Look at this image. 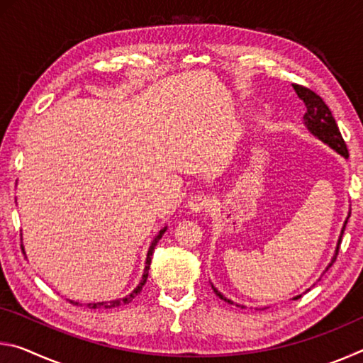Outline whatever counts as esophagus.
<instances>
[{"label": "esophagus", "instance_id": "esophagus-1", "mask_svg": "<svg viewBox=\"0 0 363 363\" xmlns=\"http://www.w3.org/2000/svg\"><path fill=\"white\" fill-rule=\"evenodd\" d=\"M189 210L192 213H203V211H210L213 208V200L210 195L205 194H196L192 195L187 201Z\"/></svg>", "mask_w": 363, "mask_h": 363}]
</instances>
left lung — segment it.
Here are the masks:
<instances>
[{
	"label": "left lung",
	"mask_w": 363,
	"mask_h": 363,
	"mask_svg": "<svg viewBox=\"0 0 363 363\" xmlns=\"http://www.w3.org/2000/svg\"><path fill=\"white\" fill-rule=\"evenodd\" d=\"M293 88H294V91H296V94H298L299 99L306 104L307 112L304 113V126L307 128V130H309V133L312 134V136H315L317 139H320L322 143L330 145L331 149L336 150L337 153H340V155H342L344 158H347L349 157V152H347L346 143H344V139H342L341 133H340V128H337L336 121L333 118V115H331V110L328 108L327 104L323 102V99H322L320 96L315 94L314 91H311L309 88H304V86H301V84H293ZM347 219H346V223H344V225H342L340 240H337L336 253L333 256V259H331L328 267H331V264L336 261V256H337V251H340L341 238H342L344 229H346ZM328 267H327V270H328ZM213 291L216 293V296H219L220 299L225 301V303L235 304V303H233V301L227 299L224 294L220 293V291H218L214 286H213ZM298 298H301V294H299V296H294L293 299H298ZM235 306L237 307H242V309L245 307L242 304H235Z\"/></svg>",
	"instance_id": "1"
}]
</instances>
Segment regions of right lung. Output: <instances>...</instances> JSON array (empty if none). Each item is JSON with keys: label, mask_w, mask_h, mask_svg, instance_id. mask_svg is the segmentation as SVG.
Listing matches in <instances>:
<instances>
[{"label": "right lung", "mask_w": 363, "mask_h": 363, "mask_svg": "<svg viewBox=\"0 0 363 363\" xmlns=\"http://www.w3.org/2000/svg\"><path fill=\"white\" fill-rule=\"evenodd\" d=\"M164 232H167V227H163V229L158 232V235H157L155 238H153L150 248H149V251H147V259H145V269H144L143 280L139 281V285H138L136 288H134V290H133L130 294H126L125 298L113 299V301H102V303H89V304H86V307H89V309H113V307H120V306H125V304H128V303H131V301L138 296V294L140 293V290H143V286L145 285L147 277H149V269H150V261H152L153 250H155L158 240L163 237ZM22 250H23V248H22ZM70 303L75 304V306H82V304L75 303V301H70Z\"/></svg>", "instance_id": "right-lung-1"}]
</instances>
